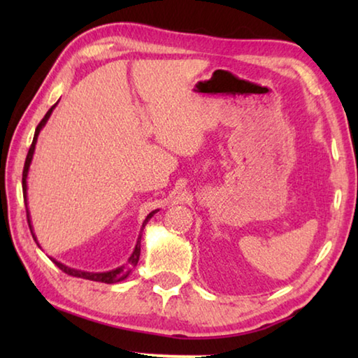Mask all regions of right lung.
Instances as JSON below:
<instances>
[{
	"instance_id": "right-lung-1",
	"label": "right lung",
	"mask_w": 358,
	"mask_h": 358,
	"mask_svg": "<svg viewBox=\"0 0 358 358\" xmlns=\"http://www.w3.org/2000/svg\"><path fill=\"white\" fill-rule=\"evenodd\" d=\"M57 104H58V102H57ZM57 104H55V106H52V107H50V110H48V112L45 113V117L41 120V123L38 124V128H36V132H34L33 143H31V147H29V151H28V155H27V159H25V167H23V178H22V186H23V199H25V202H27V177H28V169H29V164H31V159H33V155H34V148H36V142H38V136H39V132H41V129L44 128V126H45L47 120L50 118V115H52V112H53V108L57 107ZM156 211H159V210H155V211H151V213H150L147 217H145V221H143V224H142V229H141V232H142V230H143V227L147 226V222L151 220V216H153V215L156 213ZM27 217H28V226H29V230H31V234H33V227H31V221H29V213H28V210H27ZM33 238H34V241H36L34 234H33ZM141 238H142V235H138V238H137V243H136V248H134V251H132L131 257L128 259V264L121 265V266H118V268L110 270V271H104V273H90V271H82V270L69 268V266L63 265L62 262H58V260H55V259H52V260H53V262H55V265L58 266L59 270L64 271V273L71 275V276H76V278H83V280H90V281L106 282V284L120 282V281H123V280H126V278L129 276L131 270L134 268V266H136V265H137V262H138V256H141ZM36 243H38V241H36ZM38 246H39V243H38Z\"/></svg>"
}]
</instances>
